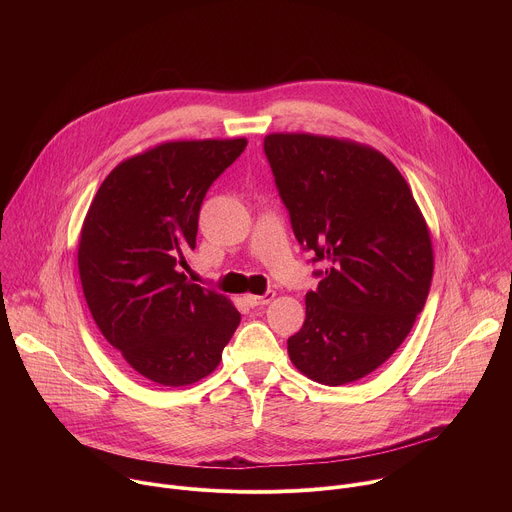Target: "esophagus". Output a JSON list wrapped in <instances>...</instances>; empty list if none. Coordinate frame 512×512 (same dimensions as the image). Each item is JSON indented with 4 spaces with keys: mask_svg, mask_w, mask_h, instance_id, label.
<instances>
[{
    "mask_svg": "<svg viewBox=\"0 0 512 512\" xmlns=\"http://www.w3.org/2000/svg\"><path fill=\"white\" fill-rule=\"evenodd\" d=\"M273 298H275V291H273V289H267L263 296H245V302H247V306H251V308H259V306L269 304Z\"/></svg>",
    "mask_w": 512,
    "mask_h": 512,
    "instance_id": "34e87169",
    "label": "esophagus"
}]
</instances>
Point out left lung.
Listing matches in <instances>:
<instances>
[{
    "label": "left lung",
    "mask_w": 512,
    "mask_h": 512,
    "mask_svg": "<svg viewBox=\"0 0 512 512\" xmlns=\"http://www.w3.org/2000/svg\"><path fill=\"white\" fill-rule=\"evenodd\" d=\"M291 231L320 283L306 320L287 338L296 369L328 387L373 373L401 346L423 310L433 251L399 170L342 139L273 133L263 141Z\"/></svg>",
    "instance_id": "left-lung-1"
}]
</instances>
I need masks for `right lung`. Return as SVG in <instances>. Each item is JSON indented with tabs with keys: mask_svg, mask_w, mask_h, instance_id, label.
Wrapping results in <instances>:
<instances>
[{
	"mask_svg": "<svg viewBox=\"0 0 512 512\" xmlns=\"http://www.w3.org/2000/svg\"><path fill=\"white\" fill-rule=\"evenodd\" d=\"M247 139L170 141L119 164L81 231L79 273L89 310L139 375L192 385L221 362L241 314L180 271L196 249L198 214Z\"/></svg>",
	"mask_w": 512,
	"mask_h": 512,
	"instance_id": "1",
	"label": "right lung"
}]
</instances>
